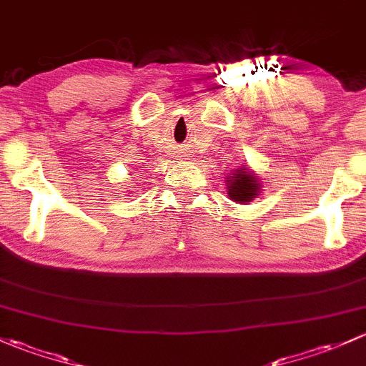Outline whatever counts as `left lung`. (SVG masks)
Here are the masks:
<instances>
[{
	"mask_svg": "<svg viewBox=\"0 0 366 366\" xmlns=\"http://www.w3.org/2000/svg\"><path fill=\"white\" fill-rule=\"evenodd\" d=\"M225 187L231 201L238 204H248L261 194V179L248 165H241L225 176Z\"/></svg>",
	"mask_w": 366,
	"mask_h": 366,
	"instance_id": "8db88e82",
	"label": "left lung"
}]
</instances>
